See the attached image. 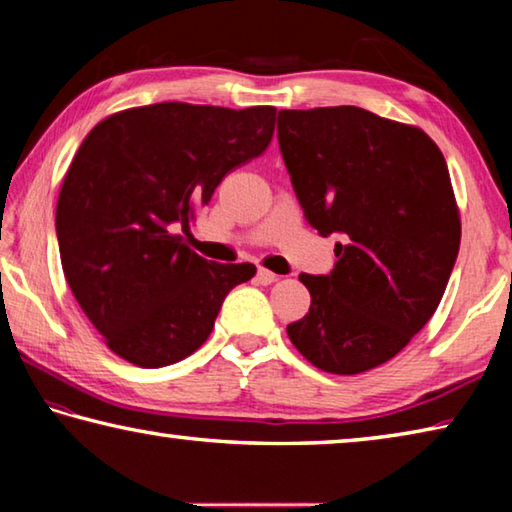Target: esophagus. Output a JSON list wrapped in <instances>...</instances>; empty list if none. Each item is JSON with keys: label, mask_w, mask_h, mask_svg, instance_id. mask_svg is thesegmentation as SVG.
<instances>
[{"label": "esophagus", "mask_w": 512, "mask_h": 512, "mask_svg": "<svg viewBox=\"0 0 512 512\" xmlns=\"http://www.w3.org/2000/svg\"><path fill=\"white\" fill-rule=\"evenodd\" d=\"M277 280V275L273 271H268V268H259L257 271V282L259 284H271Z\"/></svg>", "instance_id": "34e87169"}]
</instances>
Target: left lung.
I'll return each instance as SVG.
<instances>
[{
	"mask_svg": "<svg viewBox=\"0 0 512 512\" xmlns=\"http://www.w3.org/2000/svg\"><path fill=\"white\" fill-rule=\"evenodd\" d=\"M277 140L305 219L339 235L327 275H300L287 327L316 368L359 375L409 345L438 309L461 246L447 162L415 126L357 106L280 110Z\"/></svg>",
	"mask_w": 512,
	"mask_h": 512,
	"instance_id": "obj_1",
	"label": "left lung"
}]
</instances>
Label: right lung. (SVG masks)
Masks as SVG:
<instances>
[{
  "mask_svg": "<svg viewBox=\"0 0 512 512\" xmlns=\"http://www.w3.org/2000/svg\"><path fill=\"white\" fill-rule=\"evenodd\" d=\"M273 106L153 103L99 121L60 187L65 280L108 348L140 368L183 361L210 336L228 293L257 273L185 246L225 173L271 144Z\"/></svg>",
  "mask_w": 512,
  "mask_h": 512,
  "instance_id": "right-lung-1",
  "label": "right lung"
}]
</instances>
